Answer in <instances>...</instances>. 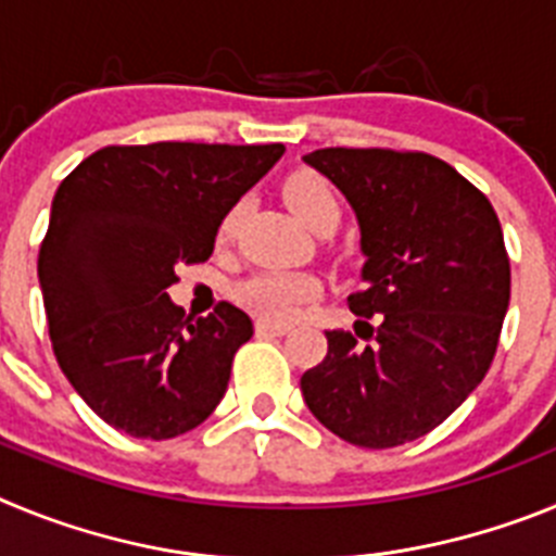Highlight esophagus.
<instances>
[{"label": "esophagus", "instance_id": "1", "mask_svg": "<svg viewBox=\"0 0 556 556\" xmlns=\"http://www.w3.org/2000/svg\"><path fill=\"white\" fill-rule=\"evenodd\" d=\"M255 333H258V337H283V333H289V326H283V323L258 320L255 323Z\"/></svg>", "mask_w": 556, "mask_h": 556}]
</instances>
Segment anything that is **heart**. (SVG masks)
Here are the masks:
<instances>
[{
	"mask_svg": "<svg viewBox=\"0 0 556 556\" xmlns=\"http://www.w3.org/2000/svg\"><path fill=\"white\" fill-rule=\"evenodd\" d=\"M283 198L308 228L320 230L323 225H337L342 217V203L326 175L314 169H298L283 180ZM244 203L236 200L217 223V242L228 244L242 223ZM326 283L314 273H289V269H262L233 287L236 303L255 317L269 323H289L301 314L303 306L323 294Z\"/></svg>",
	"mask_w": 556,
	"mask_h": 556,
	"instance_id": "b5f03b06",
	"label": "heart"
}]
</instances>
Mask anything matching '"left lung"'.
Listing matches in <instances>:
<instances>
[{"label":"left lung","instance_id":"8db88e82","mask_svg":"<svg viewBox=\"0 0 556 556\" xmlns=\"http://www.w3.org/2000/svg\"><path fill=\"white\" fill-rule=\"evenodd\" d=\"M306 164L348 198L362 228L356 333L326 331L303 372L312 415L358 448L429 434L481 384L509 306V255L490 200L429 152L326 147Z\"/></svg>","mask_w":556,"mask_h":556}]
</instances>
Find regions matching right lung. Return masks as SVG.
Segmentation results:
<instances>
[{"instance_id": "add662e5", "label": "right lung", "mask_w": 556, "mask_h": 556, "mask_svg": "<svg viewBox=\"0 0 556 556\" xmlns=\"http://www.w3.org/2000/svg\"><path fill=\"white\" fill-rule=\"evenodd\" d=\"M283 144H111L58 186L38 253L49 339L68 384L141 440H172L217 409L253 323L228 301L191 320L169 301L180 264L214 253L217 223Z\"/></svg>"}]
</instances>
